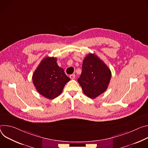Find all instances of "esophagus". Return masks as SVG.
<instances>
[{"mask_svg": "<svg viewBox=\"0 0 148 148\" xmlns=\"http://www.w3.org/2000/svg\"><path fill=\"white\" fill-rule=\"evenodd\" d=\"M70 78L71 79H74L75 78V74H73V75H70Z\"/></svg>", "mask_w": 148, "mask_h": 148, "instance_id": "34e87169", "label": "esophagus"}]
</instances>
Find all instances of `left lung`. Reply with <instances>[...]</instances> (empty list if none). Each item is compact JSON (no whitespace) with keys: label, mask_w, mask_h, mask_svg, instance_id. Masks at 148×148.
<instances>
[{"label":"left lung","mask_w":148,"mask_h":148,"mask_svg":"<svg viewBox=\"0 0 148 148\" xmlns=\"http://www.w3.org/2000/svg\"><path fill=\"white\" fill-rule=\"evenodd\" d=\"M111 72L105 63L96 55L89 53L84 60L82 71L77 79L84 93L95 99L108 88Z\"/></svg>","instance_id":"8db88e82"}]
</instances>
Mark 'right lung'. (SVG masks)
<instances>
[{
  "label": "right lung",
  "mask_w": 148,
  "mask_h": 148,
  "mask_svg": "<svg viewBox=\"0 0 148 148\" xmlns=\"http://www.w3.org/2000/svg\"><path fill=\"white\" fill-rule=\"evenodd\" d=\"M57 59L46 57L40 63L32 76L37 91L49 99H53L62 93L71 79L57 64Z\"/></svg>",
  "instance_id": "right-lung-1"
}]
</instances>
